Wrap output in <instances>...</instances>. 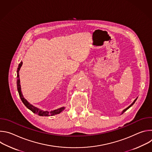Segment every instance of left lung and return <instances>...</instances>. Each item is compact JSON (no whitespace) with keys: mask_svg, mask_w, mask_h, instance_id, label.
Wrapping results in <instances>:
<instances>
[{"mask_svg":"<svg viewBox=\"0 0 152 152\" xmlns=\"http://www.w3.org/2000/svg\"><path fill=\"white\" fill-rule=\"evenodd\" d=\"M137 99H137H135V100L134 101V102H133V103H132V104H131V105H130V106H128V107H127V108H126V109H125V110H124L123 111V112H122V113H121V114H123V113H124L125 111H127V110L129 109V107H131V106H132V105H133V104H134L135 103V102H136Z\"/></svg>","mask_w":152,"mask_h":152,"instance_id":"obj_1","label":"left lung"}]
</instances>
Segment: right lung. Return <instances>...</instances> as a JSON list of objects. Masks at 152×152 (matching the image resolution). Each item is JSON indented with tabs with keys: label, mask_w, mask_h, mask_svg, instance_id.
<instances>
[{
	"label": "right lung",
	"mask_w": 152,
	"mask_h": 152,
	"mask_svg": "<svg viewBox=\"0 0 152 152\" xmlns=\"http://www.w3.org/2000/svg\"><path fill=\"white\" fill-rule=\"evenodd\" d=\"M23 64V62L21 61L20 63L18 65V67L17 68V90H18V94H19V96L21 100V101H22V102L23 103V104L28 108L29 110H30L32 112H33L34 113L39 115V116H52V115H56V114H58L59 113H61L62 111H64L65 110V107H61L60 108H58V109L57 110H53V111H51L50 112L49 111H42L41 110H39V108L32 105L31 104H30L23 97L22 93H21V87H20V78H19V71H20V69L21 67V66H22Z\"/></svg>",
	"instance_id": "right-lung-1"
}]
</instances>
